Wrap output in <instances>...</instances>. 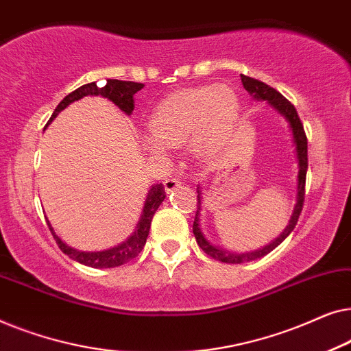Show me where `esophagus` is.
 Instances as JSON below:
<instances>
[{
    "label": "esophagus",
    "mask_w": 351,
    "mask_h": 351,
    "mask_svg": "<svg viewBox=\"0 0 351 351\" xmlns=\"http://www.w3.org/2000/svg\"><path fill=\"white\" fill-rule=\"evenodd\" d=\"M182 180L179 179V177H169V179L165 180V190L167 191V193H171V191H174L177 186H180Z\"/></svg>",
    "instance_id": "34e87169"
}]
</instances>
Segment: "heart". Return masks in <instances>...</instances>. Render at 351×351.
<instances>
[{"label":"heart","mask_w":351,"mask_h":351,"mask_svg":"<svg viewBox=\"0 0 351 351\" xmlns=\"http://www.w3.org/2000/svg\"><path fill=\"white\" fill-rule=\"evenodd\" d=\"M238 112V95L227 84L177 90L162 100L150 117L145 147L153 155L162 156L167 145L189 138L195 155H214L227 143Z\"/></svg>","instance_id":"obj_1"}]
</instances>
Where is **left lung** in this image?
<instances>
[{
  "mask_svg": "<svg viewBox=\"0 0 351 351\" xmlns=\"http://www.w3.org/2000/svg\"><path fill=\"white\" fill-rule=\"evenodd\" d=\"M241 83L244 86V89L247 90L249 94L252 95V99L256 100H263L270 105L271 108H275L281 117H285V119L289 123V128L292 131V138H294V145H295V153H297V162H299V176H297V203L294 206V213L291 215L289 223L285 228L280 237H278L275 241H271L270 244H267L265 247L258 249V251H252V252H244V254H238V252H230L227 249H222L219 246H214L213 243H209L206 237L201 232L199 227V213H201V189L198 186L196 191H198V208H196V214H195V222H193V234L196 238V243L198 246L203 249V251L208 254L209 257L215 258V261L225 262V263H243V262H251V261H257L263 256H267L268 252H271L273 249L280 246V244L285 241V239L289 237L292 230L295 228L297 220H299V215L302 213V208H304V198H305V177H306V169H308V158H306V136L304 131V126H302V121L297 114V110L294 105H292L289 100L278 93L276 89L270 88V86L262 83V81L254 80L251 76L241 75Z\"/></svg>",
  "mask_w": 351,
  "mask_h": 351,
  "instance_id": "left-lung-1",
  "label": "left lung"
}]
</instances>
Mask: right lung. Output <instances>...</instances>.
I'll return each mask as SVG.
<instances>
[{
  "mask_svg": "<svg viewBox=\"0 0 351 351\" xmlns=\"http://www.w3.org/2000/svg\"><path fill=\"white\" fill-rule=\"evenodd\" d=\"M142 88H143L142 83H134V81H119V80H107V84H105L104 88L97 86V83H88L81 86L78 89H75L73 93H70L59 105H57V108L54 110V113H52V117L49 121H47V124L52 123V119H54L62 110L69 107L70 104H73L75 100L86 97V95H102V97L112 100V102L117 105L121 112H124L126 114H131L134 110V94H136L137 90H141ZM165 198H166V191L162 184L153 185L152 189L148 190L145 204H143V210H142L141 219H138L136 232H134L126 241L118 244L117 247H110L99 252H84V251H78V249L75 247H70L69 244L64 243L59 237H57L54 228H52V225L49 223V220L46 219V222H47V227L51 230L52 237L56 239L57 246H59L60 251L66 254L70 258H73V261L93 268H113V267L123 265V263H128L129 261H132L134 257H137L138 254H141V251L147 243V237H148V232H150L153 215H155L156 209L160 208V204L165 201Z\"/></svg>",
  "mask_w": 351,
  "mask_h": 351,
  "instance_id": "obj_1",
  "label": "right lung"
}]
</instances>
